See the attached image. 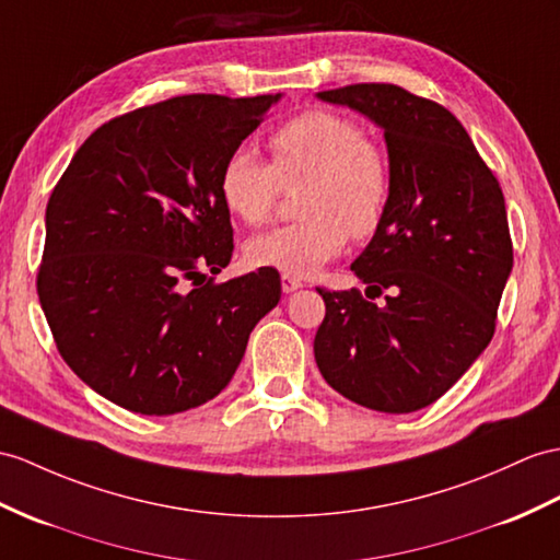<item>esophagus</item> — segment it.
<instances>
[{"instance_id":"esophagus-1","label":"esophagus","mask_w":560,"mask_h":560,"mask_svg":"<svg viewBox=\"0 0 560 560\" xmlns=\"http://www.w3.org/2000/svg\"><path fill=\"white\" fill-rule=\"evenodd\" d=\"M280 282H282V292H296V290H302L304 288V282L299 280V278H294V276H288V272H282V278H280Z\"/></svg>"}]
</instances>
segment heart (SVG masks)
<instances>
[{
  "label": "heart",
  "instance_id": "1",
  "mask_svg": "<svg viewBox=\"0 0 560 560\" xmlns=\"http://www.w3.org/2000/svg\"><path fill=\"white\" fill-rule=\"evenodd\" d=\"M268 149L270 166L237 147L218 173L225 211L247 225L266 221L282 187L304 185L296 197L304 218L252 237L244 247L252 266L306 278L342 254L349 235L365 240L383 225L392 197L389 163L357 120L313 108L282 122Z\"/></svg>",
  "mask_w": 560,
  "mask_h": 560
}]
</instances>
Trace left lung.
Masks as SVG:
<instances>
[{
    "label": "left lung",
    "mask_w": 560,
    "mask_h": 560,
    "mask_svg": "<svg viewBox=\"0 0 560 560\" xmlns=\"http://www.w3.org/2000/svg\"><path fill=\"white\" fill-rule=\"evenodd\" d=\"M385 132L392 197L351 270L353 288L325 302L313 353L325 383L353 404L413 413L438 401L492 342L513 268L506 201L452 112L397 85L318 92Z\"/></svg>",
    "instance_id": "left-lung-1"
}]
</instances>
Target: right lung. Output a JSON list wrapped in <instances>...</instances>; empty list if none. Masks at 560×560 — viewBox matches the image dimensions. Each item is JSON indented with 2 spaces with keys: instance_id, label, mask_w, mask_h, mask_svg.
<instances>
[{
  "instance_id": "add662e5",
  "label": "right lung",
  "mask_w": 560,
  "mask_h": 560,
  "mask_svg": "<svg viewBox=\"0 0 560 560\" xmlns=\"http://www.w3.org/2000/svg\"><path fill=\"white\" fill-rule=\"evenodd\" d=\"M280 97L185 94L138 108L94 130L54 187L39 304L63 361L104 399L142 416L207 404L278 306V270L221 284L206 270L233 258L218 173Z\"/></svg>"
}]
</instances>
